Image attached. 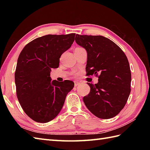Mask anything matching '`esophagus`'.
<instances>
[{"instance_id": "1", "label": "esophagus", "mask_w": 150, "mask_h": 150, "mask_svg": "<svg viewBox=\"0 0 150 150\" xmlns=\"http://www.w3.org/2000/svg\"><path fill=\"white\" fill-rule=\"evenodd\" d=\"M74 86H75V87H77V86H78L80 84V82H78V81H75L74 82Z\"/></svg>"}]
</instances>
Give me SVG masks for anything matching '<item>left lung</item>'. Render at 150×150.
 Returning <instances> with one entry per match:
<instances>
[{"mask_svg":"<svg viewBox=\"0 0 150 150\" xmlns=\"http://www.w3.org/2000/svg\"><path fill=\"white\" fill-rule=\"evenodd\" d=\"M75 42L87 52V75L100 73L97 84L88 82L90 92L83 97L86 106L100 119L114 117L123 109L131 91L132 75L125 53L103 36L77 34Z\"/></svg>","mask_w":150,"mask_h":150,"instance_id":"left-lung-1","label":"left lung"}]
</instances>
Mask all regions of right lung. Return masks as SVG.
<instances>
[{"mask_svg":"<svg viewBox=\"0 0 150 150\" xmlns=\"http://www.w3.org/2000/svg\"><path fill=\"white\" fill-rule=\"evenodd\" d=\"M75 33L47 35L34 39L22 50L15 73L19 103L31 119L40 123L52 120L61 111L74 82L50 77L59 66L60 56L74 42Z\"/></svg>","mask_w":150,"mask_h":150,"instance_id":"obj_1","label":"right lung"}]
</instances>
